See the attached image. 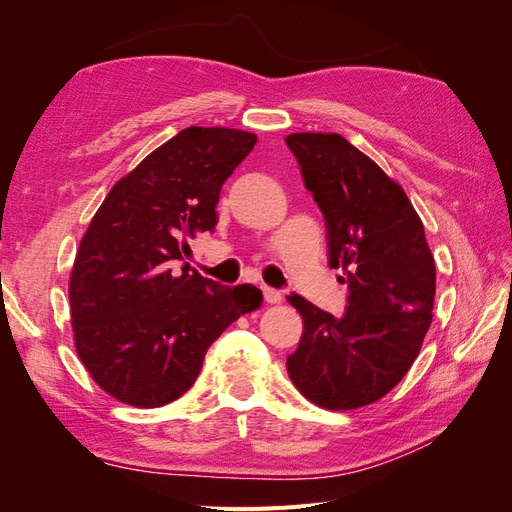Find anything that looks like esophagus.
I'll use <instances>...</instances> for the list:
<instances>
[{
  "label": "esophagus",
  "instance_id": "1",
  "mask_svg": "<svg viewBox=\"0 0 512 512\" xmlns=\"http://www.w3.org/2000/svg\"><path fill=\"white\" fill-rule=\"evenodd\" d=\"M262 294H265V301L267 303H280L282 301V292L275 290V288H269V286H262Z\"/></svg>",
  "mask_w": 512,
  "mask_h": 512
}]
</instances>
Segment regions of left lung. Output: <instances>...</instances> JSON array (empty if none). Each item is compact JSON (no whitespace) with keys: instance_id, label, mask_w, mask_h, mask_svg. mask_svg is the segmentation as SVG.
Masks as SVG:
<instances>
[{"instance_id":"left-lung-1","label":"left lung","mask_w":512,"mask_h":512,"mask_svg":"<svg viewBox=\"0 0 512 512\" xmlns=\"http://www.w3.org/2000/svg\"><path fill=\"white\" fill-rule=\"evenodd\" d=\"M286 145L324 215L331 267L348 284L342 318L290 294L303 335L286 369L312 404L354 410L412 367L431 324L436 262L401 185L344 136L297 132Z\"/></svg>"}]
</instances>
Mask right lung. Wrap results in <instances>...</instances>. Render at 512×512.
I'll list each match as a JSON object with an SVG mask.
<instances>
[{
  "mask_svg": "<svg viewBox=\"0 0 512 512\" xmlns=\"http://www.w3.org/2000/svg\"><path fill=\"white\" fill-rule=\"evenodd\" d=\"M232 128H185L121 177L81 239L70 273L74 346L102 391L160 408L194 384L209 346L254 312L252 284L220 286L175 262L218 224L220 190L256 145Z\"/></svg>",
  "mask_w": 512,
  "mask_h": 512,
  "instance_id": "obj_1",
  "label": "right lung"
}]
</instances>
